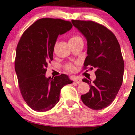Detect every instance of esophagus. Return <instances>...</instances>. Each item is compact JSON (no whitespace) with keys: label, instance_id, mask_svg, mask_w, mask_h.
<instances>
[{"label":"esophagus","instance_id":"1","mask_svg":"<svg viewBox=\"0 0 135 135\" xmlns=\"http://www.w3.org/2000/svg\"><path fill=\"white\" fill-rule=\"evenodd\" d=\"M74 82L77 83V84H80V83L82 82V80L79 78H75L74 79Z\"/></svg>","mask_w":135,"mask_h":135}]
</instances>
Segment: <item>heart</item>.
<instances>
[{
  "label": "heart",
  "mask_w": 135,
  "mask_h": 135,
  "mask_svg": "<svg viewBox=\"0 0 135 135\" xmlns=\"http://www.w3.org/2000/svg\"><path fill=\"white\" fill-rule=\"evenodd\" d=\"M79 42H83V40L81 37H80L79 36H77V35H73V36H72L69 39V44H76V43H78ZM56 45H57V43L55 44L54 50L55 49V48H56ZM64 69H65L66 71L69 72V73H73V72H74V71L75 70V67L74 64L69 63L66 64L65 67H64Z\"/></svg>",
  "instance_id": "obj_1"
}]
</instances>
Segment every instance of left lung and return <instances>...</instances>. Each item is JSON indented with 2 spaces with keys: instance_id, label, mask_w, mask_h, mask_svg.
Listing matches in <instances>:
<instances>
[{
  "instance_id": "1",
  "label": "left lung",
  "mask_w": 135,
  "mask_h": 135,
  "mask_svg": "<svg viewBox=\"0 0 135 135\" xmlns=\"http://www.w3.org/2000/svg\"><path fill=\"white\" fill-rule=\"evenodd\" d=\"M72 23L87 40L83 70L95 69L93 82L82 80L90 88L81 99L91 109L101 110L111 104L122 84L124 61L120 47L115 35L104 26L93 21L73 20Z\"/></svg>"
}]
</instances>
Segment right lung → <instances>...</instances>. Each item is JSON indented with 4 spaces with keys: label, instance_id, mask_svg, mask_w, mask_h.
Listing matches in <instances>:
<instances>
[{
    "label": "right lung",
    "instance_id": "right-lung-1",
    "mask_svg": "<svg viewBox=\"0 0 135 135\" xmlns=\"http://www.w3.org/2000/svg\"><path fill=\"white\" fill-rule=\"evenodd\" d=\"M72 27L69 21L41 18L23 32L18 42L15 60L18 85L24 100L36 111L53 108L59 101L61 88L73 82L64 74L54 78L45 77L58 35Z\"/></svg>",
    "mask_w": 135,
    "mask_h": 135
}]
</instances>
